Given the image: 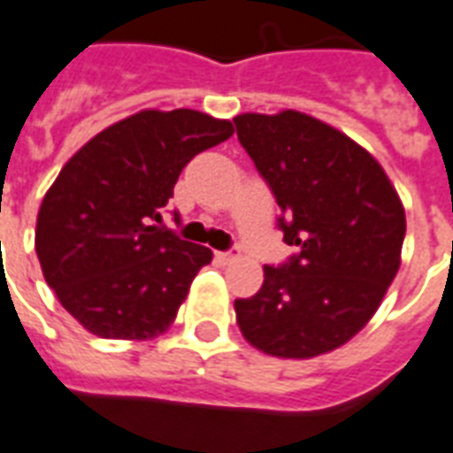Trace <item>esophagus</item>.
<instances>
[{
  "label": "esophagus",
  "mask_w": 453,
  "mask_h": 453,
  "mask_svg": "<svg viewBox=\"0 0 453 453\" xmlns=\"http://www.w3.org/2000/svg\"><path fill=\"white\" fill-rule=\"evenodd\" d=\"M237 257H240V250H237V247L227 250V252H216V259L220 261V264H230V261H235Z\"/></svg>",
  "instance_id": "34e87169"
}]
</instances>
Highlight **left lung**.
<instances>
[{"label": "left lung", "mask_w": 453, "mask_h": 453, "mask_svg": "<svg viewBox=\"0 0 453 453\" xmlns=\"http://www.w3.org/2000/svg\"><path fill=\"white\" fill-rule=\"evenodd\" d=\"M233 122L276 196L283 240L300 247L288 264L264 266L259 293L235 300L237 326L266 355L331 353L374 317L396 278L403 203L374 156L317 117L283 110Z\"/></svg>", "instance_id": "obj_1"}]
</instances>
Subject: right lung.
Returning a JSON list of instances; mask_svg holds the SVG:
<instances>
[{
	"label": "right lung",
	"mask_w": 453,
	"mask_h": 453,
	"mask_svg": "<svg viewBox=\"0 0 453 453\" xmlns=\"http://www.w3.org/2000/svg\"><path fill=\"white\" fill-rule=\"evenodd\" d=\"M233 136L199 110H142L66 160L40 203L35 252L73 319L100 338L146 341L170 329L209 247L163 227L182 167Z\"/></svg>",
	"instance_id": "right-lung-1"
}]
</instances>
